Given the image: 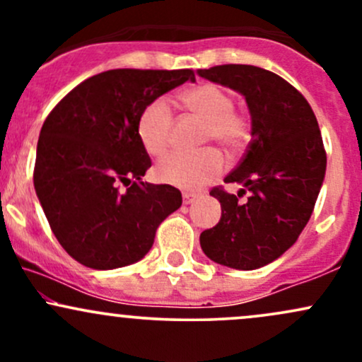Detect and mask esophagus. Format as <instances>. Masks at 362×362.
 <instances>
[{"mask_svg":"<svg viewBox=\"0 0 362 362\" xmlns=\"http://www.w3.org/2000/svg\"><path fill=\"white\" fill-rule=\"evenodd\" d=\"M195 197H197V195H195V194H189V192H185V194H184V204H185V206L192 204V202L195 201Z\"/></svg>","mask_w":362,"mask_h":362,"instance_id":"obj_1","label":"esophagus"}]
</instances>
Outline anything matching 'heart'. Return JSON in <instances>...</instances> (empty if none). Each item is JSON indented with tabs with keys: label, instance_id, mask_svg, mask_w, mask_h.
Wrapping results in <instances>:
<instances>
[{
	"label": "heart",
	"instance_id": "obj_1",
	"mask_svg": "<svg viewBox=\"0 0 362 362\" xmlns=\"http://www.w3.org/2000/svg\"><path fill=\"white\" fill-rule=\"evenodd\" d=\"M182 105L190 114L206 120V139H214L224 149L235 153L247 146L252 136L250 120L235 112V98L228 90L204 83L180 95ZM173 112L165 98L149 102L138 117V138L149 155L160 156L170 146ZM224 158L216 148L197 153H172L156 165L161 182L184 190H197L214 180L224 170Z\"/></svg>",
	"mask_w": 362,
	"mask_h": 362
}]
</instances>
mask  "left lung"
I'll return each instance as SVG.
<instances>
[{
  "label": "left lung",
  "mask_w": 362,
  "mask_h": 362,
  "mask_svg": "<svg viewBox=\"0 0 362 362\" xmlns=\"http://www.w3.org/2000/svg\"><path fill=\"white\" fill-rule=\"evenodd\" d=\"M197 74L242 93L252 119L247 153L224 178L243 189L238 195L211 190L221 219L201 233L202 252L238 271L260 269L296 243L313 213L327 170L317 117L300 91L267 69L223 64ZM247 189V202L238 203Z\"/></svg>",
  "instance_id": "obj_1"
}]
</instances>
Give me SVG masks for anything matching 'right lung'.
<instances>
[{"label": "right lung", "mask_w": 362, "mask_h": 362, "mask_svg": "<svg viewBox=\"0 0 362 362\" xmlns=\"http://www.w3.org/2000/svg\"><path fill=\"white\" fill-rule=\"evenodd\" d=\"M185 81H195L194 71L110 69L80 83L45 119L35 192L57 242L86 267L141 260L160 223L182 206L175 187L143 182L151 160L136 126L149 102Z\"/></svg>", "instance_id": "right-lung-1"}]
</instances>
